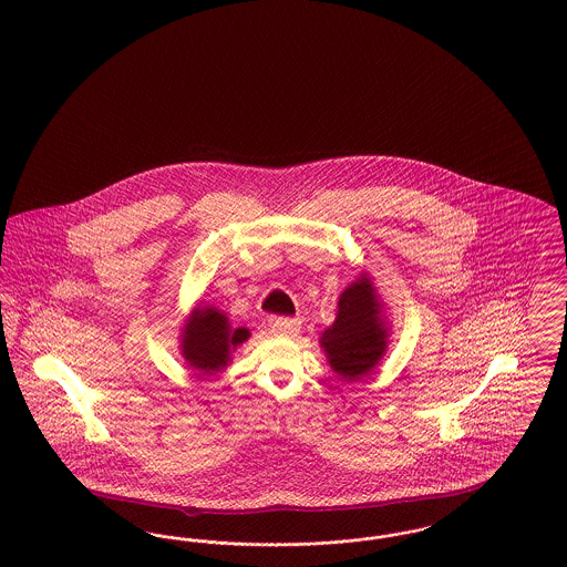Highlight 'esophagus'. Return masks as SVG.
Segmentation results:
<instances>
[{"label": "esophagus", "mask_w": 567, "mask_h": 567, "mask_svg": "<svg viewBox=\"0 0 567 567\" xmlns=\"http://www.w3.org/2000/svg\"><path fill=\"white\" fill-rule=\"evenodd\" d=\"M271 331L276 336H296L299 331V321L297 319H274L271 321Z\"/></svg>", "instance_id": "1"}]
</instances>
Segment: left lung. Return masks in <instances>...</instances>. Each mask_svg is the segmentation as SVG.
Masks as SVG:
<instances>
[{"label":"left lung","mask_w":567,"mask_h":567,"mask_svg":"<svg viewBox=\"0 0 567 567\" xmlns=\"http://www.w3.org/2000/svg\"><path fill=\"white\" fill-rule=\"evenodd\" d=\"M331 370L354 382L368 377L389 347V324L368 271L340 293L336 321L319 338Z\"/></svg>","instance_id":"obj_1"}]
</instances>
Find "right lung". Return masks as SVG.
Listing matches in <instances>:
<instances>
[{"label": "right lung", "instance_id": "obj_1", "mask_svg": "<svg viewBox=\"0 0 567 567\" xmlns=\"http://www.w3.org/2000/svg\"><path fill=\"white\" fill-rule=\"evenodd\" d=\"M250 338L246 327H231L215 306H195L181 327V354L199 374L213 377L231 363V352Z\"/></svg>", "mask_w": 567, "mask_h": 567}]
</instances>
